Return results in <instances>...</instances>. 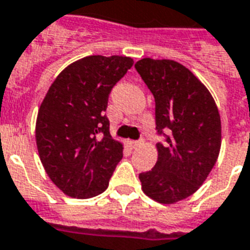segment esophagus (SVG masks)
I'll use <instances>...</instances> for the list:
<instances>
[{"instance_id":"1","label":"esophagus","mask_w":250,"mask_h":250,"mask_svg":"<svg viewBox=\"0 0 250 250\" xmlns=\"http://www.w3.org/2000/svg\"><path fill=\"white\" fill-rule=\"evenodd\" d=\"M130 145H131V147L136 148V147H139L143 145V141H132V142H130Z\"/></svg>"}]
</instances>
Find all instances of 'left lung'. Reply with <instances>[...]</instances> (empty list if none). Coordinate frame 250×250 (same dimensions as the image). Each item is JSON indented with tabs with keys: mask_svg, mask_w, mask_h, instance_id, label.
<instances>
[{
	"mask_svg": "<svg viewBox=\"0 0 250 250\" xmlns=\"http://www.w3.org/2000/svg\"><path fill=\"white\" fill-rule=\"evenodd\" d=\"M138 73L155 99L159 134L154 168L139 174L142 190L159 204L188 198L214 167L221 148V118L214 99L193 72L174 60L142 59Z\"/></svg>",
	"mask_w": 250,
	"mask_h": 250,
	"instance_id": "left-lung-1",
	"label": "left lung"
}]
</instances>
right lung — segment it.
<instances>
[{"instance_id":"1","label":"right lung","mask_w":250,"mask_h":250,"mask_svg":"<svg viewBox=\"0 0 250 250\" xmlns=\"http://www.w3.org/2000/svg\"><path fill=\"white\" fill-rule=\"evenodd\" d=\"M134 64L125 56H87L52 83L36 120V145L45 173L62 193L87 199L103 193L123 143L109 135L104 115L111 89Z\"/></svg>"}]
</instances>
